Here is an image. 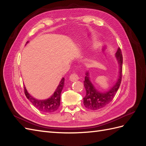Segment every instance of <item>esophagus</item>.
<instances>
[{"label":"esophagus","instance_id":"1","mask_svg":"<svg viewBox=\"0 0 146 146\" xmlns=\"http://www.w3.org/2000/svg\"><path fill=\"white\" fill-rule=\"evenodd\" d=\"M69 79L71 82H75V81H77L79 79V77L77 74L74 73V74H71V75L70 76Z\"/></svg>","mask_w":146,"mask_h":146}]
</instances>
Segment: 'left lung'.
Masks as SVG:
<instances>
[{
  "instance_id": "obj_1",
  "label": "left lung",
  "mask_w": 146,
  "mask_h": 146,
  "mask_svg": "<svg viewBox=\"0 0 146 146\" xmlns=\"http://www.w3.org/2000/svg\"><path fill=\"white\" fill-rule=\"evenodd\" d=\"M115 58L119 65L118 77L115 84L108 90L101 92L97 89L90 80L88 70L85 72L84 84L86 90V95L84 98V105L87 108L91 110L102 109L110 104L115 96L119 87L122 77L123 56L119 48L115 53Z\"/></svg>"
}]
</instances>
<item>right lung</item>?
<instances>
[{"label": "right lung", "mask_w": 146, "mask_h": 146, "mask_svg": "<svg viewBox=\"0 0 146 146\" xmlns=\"http://www.w3.org/2000/svg\"><path fill=\"white\" fill-rule=\"evenodd\" d=\"M29 41H27V43H28ZM64 77H62L61 80L57 87L55 92L53 94L47 99L44 100H38L34 98L33 97L28 93L26 87H25V94L27 98L28 99L35 108L41 112L50 113L56 111L60 106V101H61V94L62 90V88L64 86Z\"/></svg>", "instance_id": "right-lung-1"}]
</instances>
